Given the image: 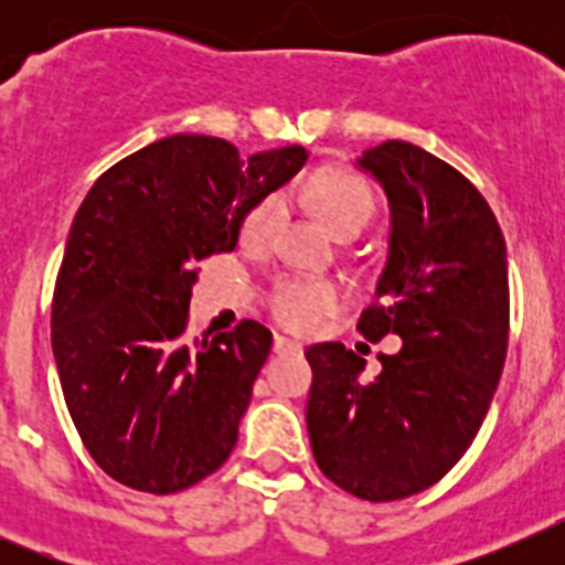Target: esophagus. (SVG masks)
Listing matches in <instances>:
<instances>
[{"instance_id":"esophagus-1","label":"esophagus","mask_w":565,"mask_h":565,"mask_svg":"<svg viewBox=\"0 0 565 565\" xmlns=\"http://www.w3.org/2000/svg\"><path fill=\"white\" fill-rule=\"evenodd\" d=\"M302 351V344L294 342V339L288 337H274V353H279V356H286V353H299Z\"/></svg>"}]
</instances>
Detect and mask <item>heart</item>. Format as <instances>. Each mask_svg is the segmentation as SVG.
Instances as JSON below:
<instances>
[{"label":"heart","instance_id":"1","mask_svg":"<svg viewBox=\"0 0 565 565\" xmlns=\"http://www.w3.org/2000/svg\"><path fill=\"white\" fill-rule=\"evenodd\" d=\"M308 198L322 214L337 237L348 232H362L376 214L371 186L351 172H326L308 186ZM282 221V201L277 194L266 198L243 223V243L263 248ZM339 302V291L322 279H279L271 291V313L279 326L297 333H308L319 326V319L331 313Z\"/></svg>","mask_w":565,"mask_h":565}]
</instances>
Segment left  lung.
Returning a JSON list of instances; mask_svg holds the SVG:
<instances>
[{"label": "left lung", "mask_w": 565, "mask_h": 565, "mask_svg": "<svg viewBox=\"0 0 565 565\" xmlns=\"http://www.w3.org/2000/svg\"><path fill=\"white\" fill-rule=\"evenodd\" d=\"M356 167L391 206L376 306L359 331L371 342L396 333L402 351L362 382V356L342 342L311 344L306 422L319 469L379 503L441 481L476 438L507 359L509 274L495 214L450 163L384 141Z\"/></svg>", "instance_id": "8db88e82"}]
</instances>
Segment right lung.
Listing matches in <instances>:
<instances>
[{
	"mask_svg": "<svg viewBox=\"0 0 565 565\" xmlns=\"http://www.w3.org/2000/svg\"><path fill=\"white\" fill-rule=\"evenodd\" d=\"M306 161L302 147L243 161L223 138L172 135L107 169L78 206L53 356L84 447L124 487L181 492L234 450L271 331L243 319L189 344L198 263L234 252L246 214Z\"/></svg>",
	"mask_w": 565,
	"mask_h": 565,
	"instance_id": "add662e5",
	"label": "right lung"
}]
</instances>
